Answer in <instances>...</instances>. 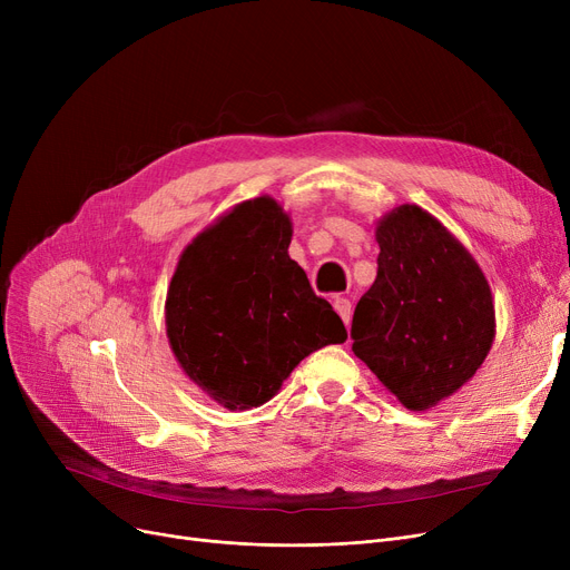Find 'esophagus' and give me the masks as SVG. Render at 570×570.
Instances as JSON below:
<instances>
[{
  "mask_svg": "<svg viewBox=\"0 0 570 570\" xmlns=\"http://www.w3.org/2000/svg\"><path fill=\"white\" fill-rule=\"evenodd\" d=\"M333 305H335L337 314L342 316V321L348 325V323H351V312H353V307H351V301H348V297H342V295H337L335 301H333Z\"/></svg>",
  "mask_w": 570,
  "mask_h": 570,
  "instance_id": "34e87169",
  "label": "esophagus"
}]
</instances>
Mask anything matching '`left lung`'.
Returning a JSON list of instances; mask_svg holds the SVG:
<instances>
[{"label": "left lung", "instance_id": "1", "mask_svg": "<svg viewBox=\"0 0 570 570\" xmlns=\"http://www.w3.org/2000/svg\"><path fill=\"white\" fill-rule=\"evenodd\" d=\"M376 243V279L353 312V353L406 409L425 411L460 391L490 353V284L417 205L385 215Z\"/></svg>", "mask_w": 570, "mask_h": 570}]
</instances>
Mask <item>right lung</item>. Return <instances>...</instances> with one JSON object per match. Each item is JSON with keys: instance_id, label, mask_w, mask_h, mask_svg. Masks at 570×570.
<instances>
[{"instance_id": "add662e5", "label": "right lung", "mask_w": 570, "mask_h": 570, "mask_svg": "<svg viewBox=\"0 0 570 570\" xmlns=\"http://www.w3.org/2000/svg\"><path fill=\"white\" fill-rule=\"evenodd\" d=\"M291 235L275 198L245 200L191 239L170 279V348L230 411L273 400L303 357L346 342L337 312L288 256Z\"/></svg>"}]
</instances>
